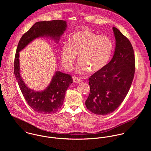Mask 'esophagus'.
<instances>
[{"label":"esophagus","mask_w":151,"mask_h":151,"mask_svg":"<svg viewBox=\"0 0 151 151\" xmlns=\"http://www.w3.org/2000/svg\"><path fill=\"white\" fill-rule=\"evenodd\" d=\"M82 81L81 78L80 77H73V83H79Z\"/></svg>","instance_id":"1"}]
</instances>
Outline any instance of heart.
I'll use <instances>...</instances> for the list:
<instances>
[{"instance_id": "1", "label": "heart", "mask_w": 151, "mask_h": 151, "mask_svg": "<svg viewBox=\"0 0 151 151\" xmlns=\"http://www.w3.org/2000/svg\"><path fill=\"white\" fill-rule=\"evenodd\" d=\"M113 43L106 36L98 35L91 31H82L75 33L61 48V61L67 70H70L76 59L79 61L76 71L80 74L89 69L96 72L102 69L111 55Z\"/></svg>"}]
</instances>
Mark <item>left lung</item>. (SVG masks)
Wrapping results in <instances>:
<instances>
[{
  "instance_id": "left-lung-1",
  "label": "left lung",
  "mask_w": 151,
  "mask_h": 151,
  "mask_svg": "<svg viewBox=\"0 0 151 151\" xmlns=\"http://www.w3.org/2000/svg\"><path fill=\"white\" fill-rule=\"evenodd\" d=\"M113 30L116 39L113 58L88 79L90 92L86 105L98 115L112 113L121 105L129 92L135 70L131 43L117 28L113 27Z\"/></svg>"
}]
</instances>
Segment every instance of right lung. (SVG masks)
<instances>
[{
	"instance_id": "right-lung-1",
	"label": "right lung",
	"mask_w": 151,
	"mask_h": 151,
	"mask_svg": "<svg viewBox=\"0 0 151 151\" xmlns=\"http://www.w3.org/2000/svg\"><path fill=\"white\" fill-rule=\"evenodd\" d=\"M67 25L64 20L37 22L22 36L16 50L14 72L20 90L28 105L35 111L41 114L56 112L63 105L65 93L73 83L72 77L60 71H56L49 85L42 91L31 89L24 83L20 76L19 52L35 39L50 37L57 43Z\"/></svg>"
}]
</instances>
